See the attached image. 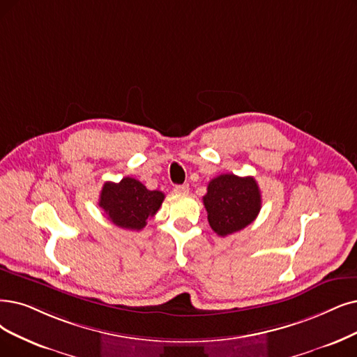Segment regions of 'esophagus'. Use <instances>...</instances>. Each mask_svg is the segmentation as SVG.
<instances>
[{"label":"esophagus","instance_id":"obj_1","mask_svg":"<svg viewBox=\"0 0 357 357\" xmlns=\"http://www.w3.org/2000/svg\"><path fill=\"white\" fill-rule=\"evenodd\" d=\"M174 192L178 195H188L189 193V184H178L174 188Z\"/></svg>","mask_w":357,"mask_h":357}]
</instances>
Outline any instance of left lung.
Instances as JSON below:
<instances>
[{"label":"left lung","mask_w":357,"mask_h":357,"mask_svg":"<svg viewBox=\"0 0 357 357\" xmlns=\"http://www.w3.org/2000/svg\"><path fill=\"white\" fill-rule=\"evenodd\" d=\"M204 205L212 230L225 237L243 230L256 220L262 197L253 177L221 174L209 181Z\"/></svg>","instance_id":"1"}]
</instances>
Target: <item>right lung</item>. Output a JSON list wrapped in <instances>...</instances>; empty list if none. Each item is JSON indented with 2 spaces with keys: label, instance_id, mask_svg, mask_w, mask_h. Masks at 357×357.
Masks as SVG:
<instances>
[{
  "label": "right lung",
  "instance_id": "add662e5",
  "mask_svg": "<svg viewBox=\"0 0 357 357\" xmlns=\"http://www.w3.org/2000/svg\"><path fill=\"white\" fill-rule=\"evenodd\" d=\"M165 195L160 190H149L139 180L124 177L120 183L107 181L99 206L104 209L108 220L126 230H142L148 218L153 217L162 205Z\"/></svg>",
  "mask_w": 357,
  "mask_h": 357
}]
</instances>
